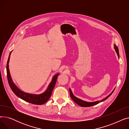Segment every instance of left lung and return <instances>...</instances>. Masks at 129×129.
Here are the masks:
<instances>
[{
    "label": "left lung",
    "instance_id": "left-lung-1",
    "mask_svg": "<svg viewBox=\"0 0 129 129\" xmlns=\"http://www.w3.org/2000/svg\"><path fill=\"white\" fill-rule=\"evenodd\" d=\"M114 49L115 50V51L116 52L117 55L118 56V58H119V50L118 47L116 46V44H114ZM115 89V88H114ZM114 89L113 90V91L108 95V96H107L106 98H105L104 99L101 100H97L96 101H93V102H88V101H86L84 100H83L82 99H80L79 98H78L77 97H76V96H75L74 95V94L72 92V91L71 90V89L70 88V96L71 98L72 99V100L75 102L76 104H77V105H78L79 106L83 107H90V106H92L94 105H97L98 104L103 102V101H105V100H106L108 98H109L111 94L113 93Z\"/></svg>",
    "mask_w": 129,
    "mask_h": 129
}]
</instances>
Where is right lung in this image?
I'll use <instances>...</instances> for the list:
<instances>
[{
  "label": "right lung",
  "instance_id": "1",
  "mask_svg": "<svg viewBox=\"0 0 129 129\" xmlns=\"http://www.w3.org/2000/svg\"><path fill=\"white\" fill-rule=\"evenodd\" d=\"M11 52L10 53V54L9 55L6 67L8 81L11 90L17 97L26 101V102H28L32 104L39 105H43L45 104L46 101L50 99L51 96L52 91L54 87H55V84L57 81V77L59 73H57L53 76L51 83L49 84L47 89L44 92L40 94H31L30 93L25 92L19 88L16 85V84L13 83L11 78L9 69V63Z\"/></svg>",
  "mask_w": 129,
  "mask_h": 129
}]
</instances>
